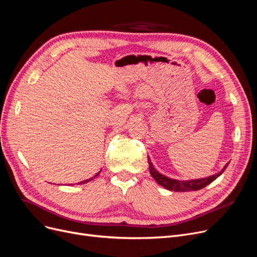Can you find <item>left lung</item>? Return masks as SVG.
Wrapping results in <instances>:
<instances>
[{"instance_id": "left-lung-1", "label": "left lung", "mask_w": 257, "mask_h": 257, "mask_svg": "<svg viewBox=\"0 0 257 257\" xmlns=\"http://www.w3.org/2000/svg\"><path fill=\"white\" fill-rule=\"evenodd\" d=\"M148 164H149L150 174L154 178V180L158 182V184L163 186L166 189H168V190H170V191H176V192L200 190V189H203L204 187L208 186L209 184L215 181L216 178L219 175H221L222 172L226 170V168L229 165V163H228L218 173L205 177V178H198V180H189V181H177V180H173V178L167 177V176L161 174L159 171H156L149 156H148Z\"/></svg>"}]
</instances>
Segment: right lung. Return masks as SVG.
Wrapping results in <instances>:
<instances>
[{
	"label": "right lung",
	"instance_id": "obj_1",
	"mask_svg": "<svg viewBox=\"0 0 257 257\" xmlns=\"http://www.w3.org/2000/svg\"><path fill=\"white\" fill-rule=\"evenodd\" d=\"M101 171H102V170H101ZM101 171H99V172H97V173H96V174H95V175H94V176H93L92 178H89V180H87V181H84V182H81V183H79V184H85V183H88L89 181H91V180H93V178H94L95 176H97V175H98L99 173H101Z\"/></svg>",
	"mask_w": 257,
	"mask_h": 257
}]
</instances>
